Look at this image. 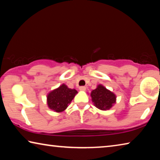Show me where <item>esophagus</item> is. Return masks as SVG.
I'll return each mask as SVG.
<instances>
[{
    "label": "esophagus",
    "instance_id": "esophagus-1",
    "mask_svg": "<svg viewBox=\"0 0 160 160\" xmlns=\"http://www.w3.org/2000/svg\"><path fill=\"white\" fill-rule=\"evenodd\" d=\"M79 90H80V91H85V90H86V88H85V87H84V86L80 87Z\"/></svg>",
    "mask_w": 160,
    "mask_h": 160
}]
</instances>
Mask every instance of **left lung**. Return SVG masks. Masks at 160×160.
<instances>
[{"label": "left lung", "instance_id": "obj_1", "mask_svg": "<svg viewBox=\"0 0 160 160\" xmlns=\"http://www.w3.org/2000/svg\"><path fill=\"white\" fill-rule=\"evenodd\" d=\"M90 96L94 106L103 111L110 109L116 102V94L102 85H97L95 90L91 92Z\"/></svg>", "mask_w": 160, "mask_h": 160}]
</instances>
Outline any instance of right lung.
Masks as SVG:
<instances>
[{"label":"right lung","mask_w":160,"mask_h":160,"mask_svg":"<svg viewBox=\"0 0 160 160\" xmlns=\"http://www.w3.org/2000/svg\"><path fill=\"white\" fill-rule=\"evenodd\" d=\"M77 94L78 91L76 90L70 89L65 84H63L58 88L51 90L47 94L48 107L55 112H63L67 109Z\"/></svg>","instance_id":"1"}]
</instances>
